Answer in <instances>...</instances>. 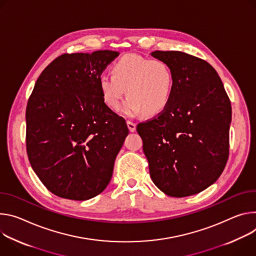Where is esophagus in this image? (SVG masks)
Segmentation results:
<instances>
[{
    "label": "esophagus",
    "mask_w": 256,
    "mask_h": 256,
    "mask_svg": "<svg viewBox=\"0 0 256 256\" xmlns=\"http://www.w3.org/2000/svg\"><path fill=\"white\" fill-rule=\"evenodd\" d=\"M126 123H127L128 129H129L130 132H134V131L136 130V125H135V123H133V122H131V121H127Z\"/></svg>",
    "instance_id": "esophagus-1"
}]
</instances>
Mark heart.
<instances>
[{
	"instance_id": "b5f03b06",
	"label": "heart",
	"mask_w": 256,
	"mask_h": 256,
	"mask_svg": "<svg viewBox=\"0 0 256 256\" xmlns=\"http://www.w3.org/2000/svg\"><path fill=\"white\" fill-rule=\"evenodd\" d=\"M110 75L100 77V90L104 104L112 112H120L126 96L123 112L134 117L144 112L154 116L171 102L175 77L170 65L162 60L128 54L112 64Z\"/></svg>"
}]
</instances>
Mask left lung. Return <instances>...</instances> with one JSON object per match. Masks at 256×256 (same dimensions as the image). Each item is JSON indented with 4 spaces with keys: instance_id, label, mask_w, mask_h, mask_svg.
<instances>
[{
    "instance_id": "left-lung-1",
    "label": "left lung",
    "mask_w": 256,
    "mask_h": 256,
    "mask_svg": "<svg viewBox=\"0 0 256 256\" xmlns=\"http://www.w3.org/2000/svg\"><path fill=\"white\" fill-rule=\"evenodd\" d=\"M152 56L172 68L174 92L166 110L136 130L156 186L168 196H190L214 184L226 166L231 102L206 61L178 50Z\"/></svg>"
}]
</instances>
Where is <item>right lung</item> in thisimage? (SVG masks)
Here are the masks:
<instances>
[{
	"mask_svg": "<svg viewBox=\"0 0 256 256\" xmlns=\"http://www.w3.org/2000/svg\"><path fill=\"white\" fill-rule=\"evenodd\" d=\"M118 56L108 50L63 54L44 68L28 98V160L56 196L88 200L110 181L129 130L102 102L100 77Z\"/></svg>",
	"mask_w": 256,
	"mask_h": 256,
	"instance_id": "1",
	"label": "right lung"
}]
</instances>
